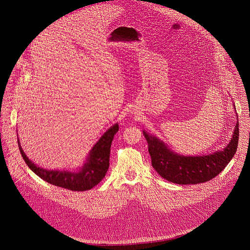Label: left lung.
I'll return each instance as SVG.
<instances>
[{
  "label": "left lung",
  "instance_id": "obj_1",
  "mask_svg": "<svg viewBox=\"0 0 250 250\" xmlns=\"http://www.w3.org/2000/svg\"><path fill=\"white\" fill-rule=\"evenodd\" d=\"M148 144L152 166L163 178L177 185H198L213 179L223 171L233 158L238 146L239 124L228 146L206 156H179L170 151L164 143L144 132Z\"/></svg>",
  "mask_w": 250,
  "mask_h": 250
}]
</instances>
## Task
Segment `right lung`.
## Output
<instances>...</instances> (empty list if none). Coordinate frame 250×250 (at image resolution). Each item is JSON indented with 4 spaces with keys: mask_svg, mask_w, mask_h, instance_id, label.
<instances>
[{
    "mask_svg": "<svg viewBox=\"0 0 250 250\" xmlns=\"http://www.w3.org/2000/svg\"><path fill=\"white\" fill-rule=\"evenodd\" d=\"M118 132V125L111 126L92 148L89 158L80 171H58L37 167L24 154L19 141L18 146L25 163L32 171L50 185L73 191H84L97 186L103 179L109 167L110 147L114 135Z\"/></svg>",
    "mask_w": 250,
    "mask_h": 250,
    "instance_id": "add662e5",
    "label": "right lung"
}]
</instances>
